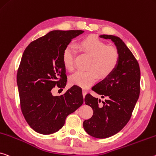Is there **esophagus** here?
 <instances>
[{"label":"esophagus","mask_w":156,"mask_h":156,"mask_svg":"<svg viewBox=\"0 0 156 156\" xmlns=\"http://www.w3.org/2000/svg\"><path fill=\"white\" fill-rule=\"evenodd\" d=\"M86 94H87V90H86L85 89H83V97H85Z\"/></svg>","instance_id":"obj_1"}]
</instances>
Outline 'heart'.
Masks as SVG:
<instances>
[{
    "instance_id": "obj_1",
    "label": "heart",
    "mask_w": 156,
    "mask_h": 156,
    "mask_svg": "<svg viewBox=\"0 0 156 156\" xmlns=\"http://www.w3.org/2000/svg\"><path fill=\"white\" fill-rule=\"evenodd\" d=\"M78 46L84 53L91 57L87 71H78L69 77V83L73 85L86 88L97 80L98 76L104 78L110 76L119 61L117 50L108 46L104 41L96 36L84 38L78 43ZM76 48L73 45L66 46L64 49L62 60L65 67L69 71L74 69Z\"/></svg>"
}]
</instances>
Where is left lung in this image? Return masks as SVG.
Returning <instances> with one entry per match:
<instances>
[{
  "label": "left lung",
  "instance_id": "obj_1",
  "mask_svg": "<svg viewBox=\"0 0 156 156\" xmlns=\"http://www.w3.org/2000/svg\"><path fill=\"white\" fill-rule=\"evenodd\" d=\"M101 38L111 39L117 47L119 61L117 68L94 86V90L105 98L101 99L90 94L85 102L94 111L90 119L85 120L83 128L96 138H107L117 134L130 120L140 92V69L137 60L125 43L118 37L102 34Z\"/></svg>",
  "mask_w": 156,
  "mask_h": 156
}]
</instances>
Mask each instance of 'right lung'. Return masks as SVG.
<instances>
[{"instance_id":"obj_1","label":"right lung","mask_w":156,"mask_h":156,"mask_svg":"<svg viewBox=\"0 0 156 156\" xmlns=\"http://www.w3.org/2000/svg\"><path fill=\"white\" fill-rule=\"evenodd\" d=\"M83 30H53L26 47L17 71L22 113L34 131L50 135L65 125L66 117L83 103L82 91L73 86L64 95L53 96L55 86L65 88L66 69L62 55L71 39Z\"/></svg>"}]
</instances>
